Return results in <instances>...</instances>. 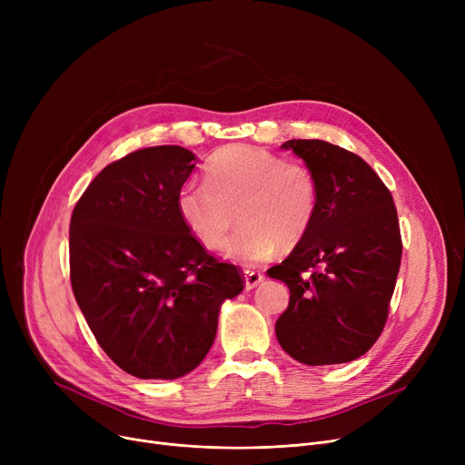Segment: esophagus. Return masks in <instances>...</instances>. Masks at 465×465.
Masks as SVG:
<instances>
[{
	"label": "esophagus",
	"mask_w": 465,
	"mask_h": 465,
	"mask_svg": "<svg viewBox=\"0 0 465 465\" xmlns=\"http://www.w3.org/2000/svg\"><path fill=\"white\" fill-rule=\"evenodd\" d=\"M245 288L247 290H252V288H256L260 282H263V275L260 273V272H252V270H247L245 272Z\"/></svg>",
	"instance_id": "34e87169"
}]
</instances>
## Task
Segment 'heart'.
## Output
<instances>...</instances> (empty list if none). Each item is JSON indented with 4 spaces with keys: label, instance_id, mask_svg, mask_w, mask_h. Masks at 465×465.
Instances as JSON below:
<instances>
[{
    "label": "heart",
    "instance_id": "heart-1",
    "mask_svg": "<svg viewBox=\"0 0 465 465\" xmlns=\"http://www.w3.org/2000/svg\"><path fill=\"white\" fill-rule=\"evenodd\" d=\"M321 186L312 169L251 144H230L205 165V183H186L177 213L186 230L209 251L223 247L233 211L241 228L224 254L256 265L309 233L319 213Z\"/></svg>",
    "mask_w": 465,
    "mask_h": 465
}]
</instances>
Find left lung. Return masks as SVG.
I'll return each instance as SVG.
<instances>
[{
  "mask_svg": "<svg viewBox=\"0 0 465 465\" xmlns=\"http://www.w3.org/2000/svg\"><path fill=\"white\" fill-rule=\"evenodd\" d=\"M319 179V213L309 233L267 270L290 290L275 333L284 352L305 365L345 363L379 339L401 263L392 193L354 153L321 139H292Z\"/></svg>",
  "mask_w": 465,
  "mask_h": 465,
  "instance_id": "8db88e82",
  "label": "left lung"
}]
</instances>
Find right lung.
Listing matches in <instances>:
<instances>
[{
	"instance_id": "obj_1",
	"label": "right lung",
	"mask_w": 465,
	"mask_h": 465,
	"mask_svg": "<svg viewBox=\"0 0 465 465\" xmlns=\"http://www.w3.org/2000/svg\"><path fill=\"white\" fill-rule=\"evenodd\" d=\"M195 156L149 146L109 163L71 214L69 275L105 354L137 379H179L207 356L220 305L242 292L177 213Z\"/></svg>"
}]
</instances>
